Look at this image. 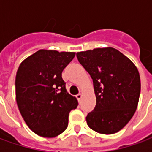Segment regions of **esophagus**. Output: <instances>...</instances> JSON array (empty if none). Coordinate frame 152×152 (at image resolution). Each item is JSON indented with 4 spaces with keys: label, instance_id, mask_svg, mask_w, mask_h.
Wrapping results in <instances>:
<instances>
[{
    "label": "esophagus",
    "instance_id": "1",
    "mask_svg": "<svg viewBox=\"0 0 152 152\" xmlns=\"http://www.w3.org/2000/svg\"><path fill=\"white\" fill-rule=\"evenodd\" d=\"M76 98H77V99H78V101L80 102V99H81V98H82V94H81V93H79V94L76 95Z\"/></svg>",
    "mask_w": 152,
    "mask_h": 152
}]
</instances>
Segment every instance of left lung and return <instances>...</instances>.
<instances>
[{
	"label": "left lung",
	"instance_id": "8db88e82",
	"mask_svg": "<svg viewBox=\"0 0 152 152\" xmlns=\"http://www.w3.org/2000/svg\"><path fill=\"white\" fill-rule=\"evenodd\" d=\"M94 82L96 106L86 121L91 129L113 134L133 117L138 104L141 81L137 66L112 47L76 53Z\"/></svg>",
	"mask_w": 152,
	"mask_h": 152
}]
</instances>
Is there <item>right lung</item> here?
Masks as SVG:
<instances>
[{
  "label": "right lung",
  "mask_w": 152,
  "mask_h": 152,
  "mask_svg": "<svg viewBox=\"0 0 152 152\" xmlns=\"http://www.w3.org/2000/svg\"><path fill=\"white\" fill-rule=\"evenodd\" d=\"M75 52L40 50L25 58L15 77L16 102L30 129L40 137H56L68 125L76 97L66 89L62 72Z\"/></svg>",
  "instance_id": "add662e5"
}]
</instances>
